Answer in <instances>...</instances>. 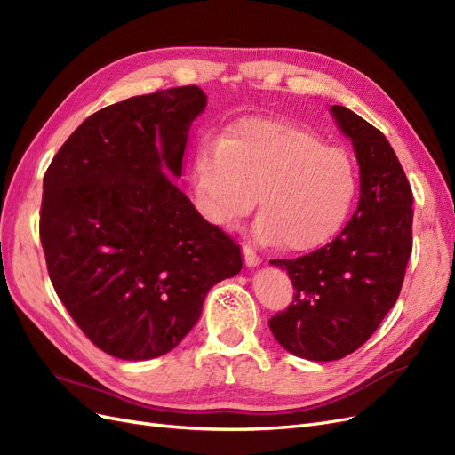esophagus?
I'll return each mask as SVG.
<instances>
[{
	"mask_svg": "<svg viewBox=\"0 0 455 455\" xmlns=\"http://www.w3.org/2000/svg\"><path fill=\"white\" fill-rule=\"evenodd\" d=\"M243 254H244V264H246V267H256V266H259V256L251 249V246H243Z\"/></svg>",
	"mask_w": 455,
	"mask_h": 455,
	"instance_id": "esophagus-1",
	"label": "esophagus"
}]
</instances>
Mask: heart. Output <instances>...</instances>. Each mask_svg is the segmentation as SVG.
<instances>
[{
	"label": "heart",
	"mask_w": 455,
	"mask_h": 455,
	"mask_svg": "<svg viewBox=\"0 0 455 455\" xmlns=\"http://www.w3.org/2000/svg\"><path fill=\"white\" fill-rule=\"evenodd\" d=\"M194 188L211 224H235L258 197L256 239L281 241L288 252H309L346 224L359 191V169L349 151L326 146L298 123L246 117L218 144L197 151Z\"/></svg>",
	"instance_id": "b5f03b06"
}]
</instances>
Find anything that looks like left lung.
Returning <instances> with one entry per match:
<instances>
[{
    "mask_svg": "<svg viewBox=\"0 0 455 455\" xmlns=\"http://www.w3.org/2000/svg\"><path fill=\"white\" fill-rule=\"evenodd\" d=\"M361 167V197L338 237L294 259H271L296 292L269 328L281 346L307 361H338L376 332L401 294L411 254L414 197L383 132L343 106L330 108Z\"/></svg>",
    "mask_w": 455,
    "mask_h": 455,
    "instance_id": "8db88e82",
    "label": "left lung"
}]
</instances>
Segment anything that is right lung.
<instances>
[{"mask_svg": "<svg viewBox=\"0 0 455 455\" xmlns=\"http://www.w3.org/2000/svg\"><path fill=\"white\" fill-rule=\"evenodd\" d=\"M197 85L132 96L70 134L44 176L39 237L64 307L104 353L156 359L199 321L211 288L243 267L239 244L174 186Z\"/></svg>", "mask_w": 455, "mask_h": 455, "instance_id": "1", "label": "right lung"}]
</instances>
